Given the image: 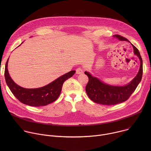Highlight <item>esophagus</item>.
I'll use <instances>...</instances> for the list:
<instances>
[{
	"instance_id": "obj_1",
	"label": "esophagus",
	"mask_w": 151,
	"mask_h": 151,
	"mask_svg": "<svg viewBox=\"0 0 151 151\" xmlns=\"http://www.w3.org/2000/svg\"><path fill=\"white\" fill-rule=\"evenodd\" d=\"M83 72V69L81 68H78L76 70V73L77 74H82Z\"/></svg>"
}]
</instances>
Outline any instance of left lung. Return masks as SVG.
<instances>
[{"instance_id":"8db88e82","label":"left lung","mask_w":151,"mask_h":151,"mask_svg":"<svg viewBox=\"0 0 151 151\" xmlns=\"http://www.w3.org/2000/svg\"><path fill=\"white\" fill-rule=\"evenodd\" d=\"M120 40H128L127 39L119 35L114 36ZM134 53L140 61L139 71L136 76L128 84L119 87L107 85L97 78L93 76L88 72H85V74L88 77V82L85 87L89 98L94 102L104 105H112L122 103L130 97L132 93L136 89L137 85L140 82L143 74V61L137 48L132 44Z\"/></svg>"}]
</instances>
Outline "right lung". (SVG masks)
Here are the masks:
<instances>
[{
	"label": "right lung",
	"instance_id": "right-lung-1",
	"mask_svg": "<svg viewBox=\"0 0 151 151\" xmlns=\"http://www.w3.org/2000/svg\"><path fill=\"white\" fill-rule=\"evenodd\" d=\"M8 62V59L5 69V78L7 85L14 96L20 102L30 106H46L55 101L61 93L64 82L72 77L75 73V70H72L44 87L27 89L18 85L11 79L7 68Z\"/></svg>",
	"mask_w": 151,
	"mask_h": 151
}]
</instances>
